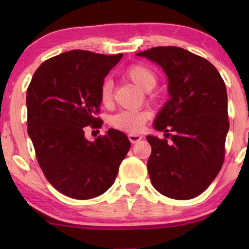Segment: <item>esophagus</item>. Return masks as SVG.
<instances>
[{
  "mask_svg": "<svg viewBox=\"0 0 249 249\" xmlns=\"http://www.w3.org/2000/svg\"><path fill=\"white\" fill-rule=\"evenodd\" d=\"M128 138H129V141H130L131 144H136V142H138L139 141H141L142 136L141 135H135V134H129Z\"/></svg>",
  "mask_w": 249,
  "mask_h": 249,
  "instance_id": "1",
  "label": "esophagus"
}]
</instances>
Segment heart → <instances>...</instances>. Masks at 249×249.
Returning <instances> with one entry per match:
<instances>
[{
    "instance_id": "b5f03b06",
    "label": "heart",
    "mask_w": 249,
    "mask_h": 249,
    "mask_svg": "<svg viewBox=\"0 0 249 249\" xmlns=\"http://www.w3.org/2000/svg\"><path fill=\"white\" fill-rule=\"evenodd\" d=\"M124 77L138 86L141 89L148 91L155 87L158 77L152 68L145 64H132L125 70ZM113 87L110 80H105L100 89V101L104 107L112 103ZM149 113L146 111H121L110 119L112 127L128 132H137L148 120Z\"/></svg>"
}]
</instances>
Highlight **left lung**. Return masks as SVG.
<instances>
[{"instance_id": "left-lung-1", "label": "left lung", "mask_w": 249, "mask_h": 249, "mask_svg": "<svg viewBox=\"0 0 249 249\" xmlns=\"http://www.w3.org/2000/svg\"><path fill=\"white\" fill-rule=\"evenodd\" d=\"M158 63L168 77L170 100L156 117V130L171 142L147 136L152 185L173 199L202 194L222 168L229 130L226 84L212 63L177 46L137 53ZM171 132V134L168 132Z\"/></svg>"}]
</instances>
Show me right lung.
Returning <instances> with one entry per match:
<instances>
[{
  "label": "right lung",
  "mask_w": 249,
  "mask_h": 249,
  "mask_svg": "<svg viewBox=\"0 0 249 249\" xmlns=\"http://www.w3.org/2000/svg\"><path fill=\"white\" fill-rule=\"evenodd\" d=\"M122 54L74 50L51 57L35 71L27 89V125L44 176L76 199L102 195L113 185L130 148L124 132L108 129L87 141V125L101 128L100 89Z\"/></svg>",
  "instance_id": "1"
}]
</instances>
